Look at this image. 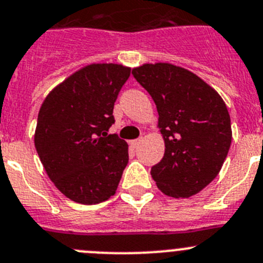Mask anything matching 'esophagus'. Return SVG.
<instances>
[{
	"instance_id": "obj_1",
	"label": "esophagus",
	"mask_w": 263,
	"mask_h": 263,
	"mask_svg": "<svg viewBox=\"0 0 263 263\" xmlns=\"http://www.w3.org/2000/svg\"><path fill=\"white\" fill-rule=\"evenodd\" d=\"M143 141V137H140V139H136V140H132L131 141V145L134 146V148H136V146L140 145V143Z\"/></svg>"
}]
</instances>
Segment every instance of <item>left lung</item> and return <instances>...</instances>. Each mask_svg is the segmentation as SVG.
Returning a JSON list of instances; mask_svg holds the SVG:
<instances>
[{"mask_svg": "<svg viewBox=\"0 0 263 263\" xmlns=\"http://www.w3.org/2000/svg\"><path fill=\"white\" fill-rule=\"evenodd\" d=\"M158 111L165 156L152 178L165 195L187 198L214 180L231 146V119L219 95L185 68L156 63L132 70Z\"/></svg>", "mask_w": 263, "mask_h": 263, "instance_id": "1", "label": "left lung"}]
</instances>
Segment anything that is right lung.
Returning a JSON list of instances; mask_svg holds the SVG:
<instances>
[{
    "instance_id": "add662e5",
    "label": "right lung",
    "mask_w": 263,
    "mask_h": 263,
    "mask_svg": "<svg viewBox=\"0 0 263 263\" xmlns=\"http://www.w3.org/2000/svg\"><path fill=\"white\" fill-rule=\"evenodd\" d=\"M131 68L89 65L67 78L44 100L35 146L55 187L75 202L92 205L111 197L128 163V145L114 124V104Z\"/></svg>"
}]
</instances>
